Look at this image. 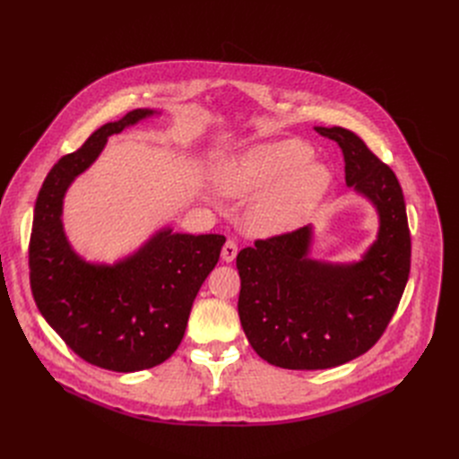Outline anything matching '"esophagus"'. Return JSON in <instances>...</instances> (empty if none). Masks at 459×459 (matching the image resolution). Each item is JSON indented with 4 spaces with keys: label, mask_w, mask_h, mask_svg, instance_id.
I'll list each match as a JSON object with an SVG mask.
<instances>
[{
    "label": "esophagus",
    "mask_w": 459,
    "mask_h": 459,
    "mask_svg": "<svg viewBox=\"0 0 459 459\" xmlns=\"http://www.w3.org/2000/svg\"><path fill=\"white\" fill-rule=\"evenodd\" d=\"M237 252H238L237 243L233 241V238H228L224 248H222V259L226 261V264H231V261L237 257Z\"/></svg>",
    "instance_id": "1"
}]
</instances>
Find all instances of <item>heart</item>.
Returning a JSON list of instances; mask_svg holds the SVG:
<instances>
[{"instance_id":"1","label":"heart","mask_w":459,"mask_h":459,"mask_svg":"<svg viewBox=\"0 0 459 459\" xmlns=\"http://www.w3.org/2000/svg\"><path fill=\"white\" fill-rule=\"evenodd\" d=\"M310 160V145L299 140L255 145L222 171L221 186L231 195L269 192L250 214L252 228L265 235L293 231L331 185L329 169Z\"/></svg>"}]
</instances>
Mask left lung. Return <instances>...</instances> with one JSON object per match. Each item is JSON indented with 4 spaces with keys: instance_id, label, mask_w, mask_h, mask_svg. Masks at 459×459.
<instances>
[{
    "instance_id": "8db88e82",
    "label": "left lung",
    "mask_w": 459,
    "mask_h": 459,
    "mask_svg": "<svg viewBox=\"0 0 459 459\" xmlns=\"http://www.w3.org/2000/svg\"><path fill=\"white\" fill-rule=\"evenodd\" d=\"M334 140L345 183L379 214L376 243L355 264L312 259V228L257 238L237 255L238 317L254 351L288 369H325L372 349L394 316L411 269L402 186L351 130L316 126Z\"/></svg>"
}]
</instances>
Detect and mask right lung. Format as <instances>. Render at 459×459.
I'll use <instances>...</instances> for the list:
<instances>
[{
    "mask_svg": "<svg viewBox=\"0 0 459 459\" xmlns=\"http://www.w3.org/2000/svg\"><path fill=\"white\" fill-rule=\"evenodd\" d=\"M155 112L147 108L106 123L54 164L35 204L30 238V283L37 308L73 351L112 372H140L179 347L192 302L218 264L224 235L160 230L114 265L83 261L63 231V198L90 168L108 136Z\"/></svg>",
    "mask_w": 459,
    "mask_h": 459,
    "instance_id": "right-lung-1",
    "label": "right lung"
}]
</instances>
